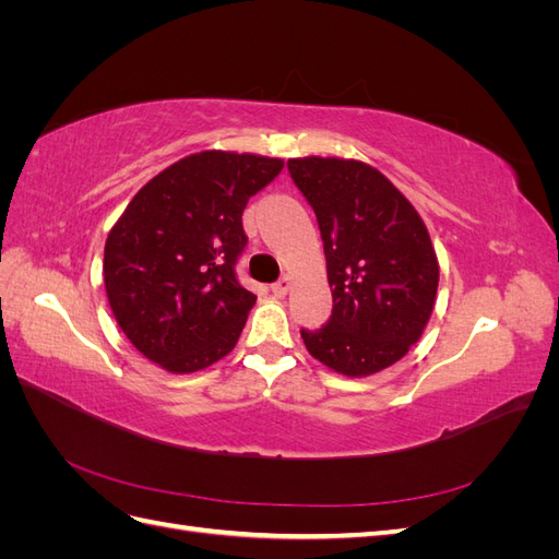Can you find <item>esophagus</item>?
<instances>
[{"label":"esophagus","mask_w":559,"mask_h":559,"mask_svg":"<svg viewBox=\"0 0 559 559\" xmlns=\"http://www.w3.org/2000/svg\"><path fill=\"white\" fill-rule=\"evenodd\" d=\"M289 289H292V277L289 275H284L280 282L270 286V292H273L277 298H284L286 294H289Z\"/></svg>","instance_id":"obj_1"}]
</instances>
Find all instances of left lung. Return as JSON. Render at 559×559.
<instances>
[{"mask_svg":"<svg viewBox=\"0 0 559 559\" xmlns=\"http://www.w3.org/2000/svg\"><path fill=\"white\" fill-rule=\"evenodd\" d=\"M294 183L317 214L333 312L300 331L317 361L368 378L403 359L425 333L438 292V259L417 210L373 165L289 158Z\"/></svg>","mask_w":559,"mask_h":559,"instance_id":"8db88e82","label":"left lung"}]
</instances>
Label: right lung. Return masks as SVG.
Returning a JSON list of instances; mask_svg holds the SVG:
<instances>
[{
  "instance_id": "1",
  "label": "right lung",
  "mask_w": 559,
  "mask_h": 559,
  "mask_svg": "<svg viewBox=\"0 0 559 559\" xmlns=\"http://www.w3.org/2000/svg\"><path fill=\"white\" fill-rule=\"evenodd\" d=\"M282 158L200 151L146 181L105 242V289L128 341L167 373H195L238 343L257 296L235 277L242 212Z\"/></svg>"
}]
</instances>
